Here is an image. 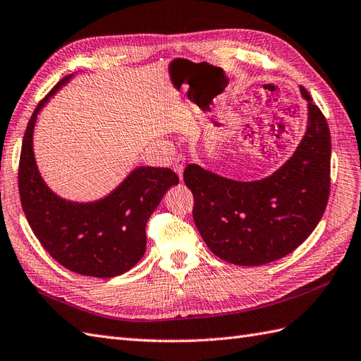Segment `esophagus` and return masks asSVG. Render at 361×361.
Masks as SVG:
<instances>
[{"instance_id": "obj_1", "label": "esophagus", "mask_w": 361, "mask_h": 361, "mask_svg": "<svg viewBox=\"0 0 361 361\" xmlns=\"http://www.w3.org/2000/svg\"><path fill=\"white\" fill-rule=\"evenodd\" d=\"M173 171L177 172V175L180 177V180H183V171H184V161L181 160V158H178L177 161H175L173 164Z\"/></svg>"}]
</instances>
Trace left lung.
<instances>
[{
  "instance_id": "left-lung-1",
  "label": "left lung",
  "mask_w": 361,
  "mask_h": 361,
  "mask_svg": "<svg viewBox=\"0 0 361 361\" xmlns=\"http://www.w3.org/2000/svg\"><path fill=\"white\" fill-rule=\"evenodd\" d=\"M303 138L269 177L238 181L188 164L184 183L194 195V221L207 247L238 266H259L295 250L322 220L331 186V133L311 95Z\"/></svg>"
}]
</instances>
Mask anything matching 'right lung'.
Segmentation results:
<instances>
[{
    "label": "right lung",
    "mask_w": 361,
    "mask_h": 361,
    "mask_svg": "<svg viewBox=\"0 0 361 361\" xmlns=\"http://www.w3.org/2000/svg\"><path fill=\"white\" fill-rule=\"evenodd\" d=\"M75 73L49 92L32 114L23 138L18 188L30 228L66 269L97 279L128 272L146 252V224L167 189L178 184L167 167H135L111 194L80 203L50 189L38 171L33 130L38 114Z\"/></svg>",
    "instance_id": "right-lung-1"
}]
</instances>
